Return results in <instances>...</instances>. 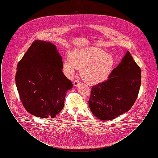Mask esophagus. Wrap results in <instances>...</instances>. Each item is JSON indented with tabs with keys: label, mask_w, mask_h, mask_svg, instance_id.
Returning <instances> with one entry per match:
<instances>
[{
	"label": "esophagus",
	"mask_w": 158,
	"mask_h": 158,
	"mask_svg": "<svg viewBox=\"0 0 158 158\" xmlns=\"http://www.w3.org/2000/svg\"><path fill=\"white\" fill-rule=\"evenodd\" d=\"M79 83H80V82H79L78 80H75V81H74V82H73V85H74L75 86H77Z\"/></svg>",
	"instance_id": "esophagus-1"
}]
</instances>
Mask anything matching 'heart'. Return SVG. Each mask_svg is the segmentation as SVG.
<instances>
[{
	"instance_id": "b5f03b06",
	"label": "heart",
	"mask_w": 158,
	"mask_h": 158,
	"mask_svg": "<svg viewBox=\"0 0 158 158\" xmlns=\"http://www.w3.org/2000/svg\"><path fill=\"white\" fill-rule=\"evenodd\" d=\"M113 56L96 47L76 49L63 61V69L69 77H73L75 69L81 70L83 80L89 85L104 82L110 75L113 66Z\"/></svg>"
}]
</instances>
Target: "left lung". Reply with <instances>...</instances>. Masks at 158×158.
Here are the masks:
<instances>
[{
  "instance_id": "left-lung-1",
  "label": "left lung",
  "mask_w": 158,
  "mask_h": 158,
  "mask_svg": "<svg viewBox=\"0 0 158 158\" xmlns=\"http://www.w3.org/2000/svg\"><path fill=\"white\" fill-rule=\"evenodd\" d=\"M141 70L127 51L105 82L92 87L89 106L102 120L114 119L128 111L137 98Z\"/></svg>"
}]
</instances>
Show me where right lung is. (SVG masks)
Listing matches in <instances>:
<instances>
[{
    "label": "right lung",
    "mask_w": 158,
    "mask_h": 158,
    "mask_svg": "<svg viewBox=\"0 0 158 158\" xmlns=\"http://www.w3.org/2000/svg\"><path fill=\"white\" fill-rule=\"evenodd\" d=\"M56 46L35 40L17 65L15 82L25 110L40 118H54L64 107L72 82L62 72Z\"/></svg>",
    "instance_id": "obj_1"
}]
</instances>
